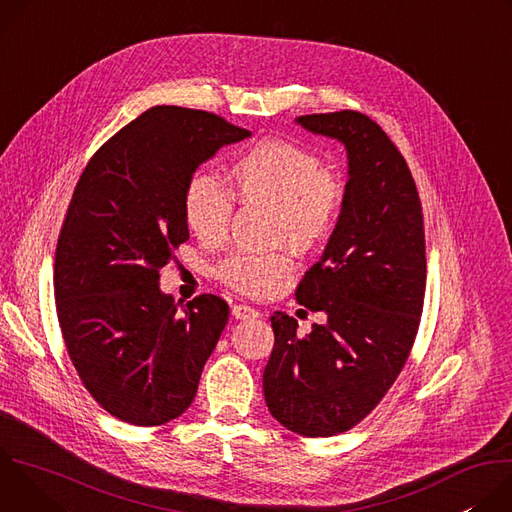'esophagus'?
Returning a JSON list of instances; mask_svg holds the SVG:
<instances>
[{"label": "esophagus", "instance_id": "1", "mask_svg": "<svg viewBox=\"0 0 512 512\" xmlns=\"http://www.w3.org/2000/svg\"><path fill=\"white\" fill-rule=\"evenodd\" d=\"M233 316H235L237 320L259 318V310H255L253 306H247V304H237V306H233Z\"/></svg>", "mask_w": 512, "mask_h": 512}]
</instances>
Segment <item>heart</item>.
<instances>
[{"mask_svg":"<svg viewBox=\"0 0 512 512\" xmlns=\"http://www.w3.org/2000/svg\"><path fill=\"white\" fill-rule=\"evenodd\" d=\"M229 190L212 174L194 172L182 194L188 229L206 245L223 243L241 204L269 208V239L298 253L318 249L334 233L346 200L344 180L322 160L285 139H261L243 150L229 174ZM291 271L283 251H237L216 265V277L247 296H267Z\"/></svg>","mask_w":512,"mask_h":512,"instance_id":"b5f03b06","label":"heart"}]
</instances>
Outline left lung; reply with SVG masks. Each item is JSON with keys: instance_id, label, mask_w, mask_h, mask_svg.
I'll return each mask as SVG.
<instances>
[{"instance_id": "8db88e82", "label": "left lung", "mask_w": 512, "mask_h": 512, "mask_svg": "<svg viewBox=\"0 0 512 512\" xmlns=\"http://www.w3.org/2000/svg\"><path fill=\"white\" fill-rule=\"evenodd\" d=\"M298 123L346 145V200L324 255L296 289L328 322L300 336L294 316H271L263 391L283 427L330 437L367 417L409 358L425 296L423 210L405 158L369 115L344 109Z\"/></svg>"}]
</instances>
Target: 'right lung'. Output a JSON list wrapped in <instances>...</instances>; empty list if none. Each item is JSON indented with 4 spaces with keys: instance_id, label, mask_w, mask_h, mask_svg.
<instances>
[{
    "instance_id": "right-lung-1",
    "label": "right lung",
    "mask_w": 512,
    "mask_h": 512,
    "mask_svg": "<svg viewBox=\"0 0 512 512\" xmlns=\"http://www.w3.org/2000/svg\"><path fill=\"white\" fill-rule=\"evenodd\" d=\"M249 135L208 111L158 105L101 145L72 192L54 257L56 316L85 389L125 423L180 417L227 326L221 296L200 294L180 314L158 281L190 237L188 178Z\"/></svg>"
}]
</instances>
